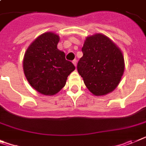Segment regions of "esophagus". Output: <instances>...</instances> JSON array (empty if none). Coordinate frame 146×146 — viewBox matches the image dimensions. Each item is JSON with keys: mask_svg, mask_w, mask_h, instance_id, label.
I'll return each mask as SVG.
<instances>
[{"mask_svg": "<svg viewBox=\"0 0 146 146\" xmlns=\"http://www.w3.org/2000/svg\"><path fill=\"white\" fill-rule=\"evenodd\" d=\"M72 63L74 65V66L77 67V60H74L72 61Z\"/></svg>", "mask_w": 146, "mask_h": 146, "instance_id": "1", "label": "esophagus"}]
</instances>
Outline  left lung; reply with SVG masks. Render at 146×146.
<instances>
[{
	"label": "left lung",
	"mask_w": 146,
	"mask_h": 146,
	"mask_svg": "<svg viewBox=\"0 0 146 146\" xmlns=\"http://www.w3.org/2000/svg\"><path fill=\"white\" fill-rule=\"evenodd\" d=\"M82 52L78 71L88 90L96 96L114 90L125 69L121 50L108 37L95 34L86 37Z\"/></svg>",
	"instance_id": "8db88e82"
}]
</instances>
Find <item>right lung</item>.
<instances>
[{
  "instance_id": "1",
  "label": "right lung",
  "mask_w": 146,
  "mask_h": 146,
  "mask_svg": "<svg viewBox=\"0 0 146 146\" xmlns=\"http://www.w3.org/2000/svg\"><path fill=\"white\" fill-rule=\"evenodd\" d=\"M60 37L52 32L37 37L27 48L23 58V72L27 80L37 92L54 95L66 85L68 76L75 69L60 51Z\"/></svg>"
}]
</instances>
